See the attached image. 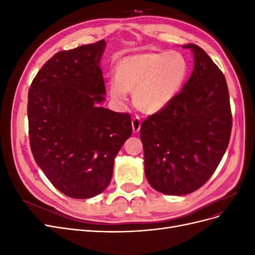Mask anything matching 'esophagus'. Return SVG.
<instances>
[{
  "label": "esophagus",
  "mask_w": 255,
  "mask_h": 255,
  "mask_svg": "<svg viewBox=\"0 0 255 255\" xmlns=\"http://www.w3.org/2000/svg\"><path fill=\"white\" fill-rule=\"evenodd\" d=\"M140 127H141V122L139 120V118H134L132 120V128H133V133H138L140 130Z\"/></svg>",
  "instance_id": "34e87169"
}]
</instances>
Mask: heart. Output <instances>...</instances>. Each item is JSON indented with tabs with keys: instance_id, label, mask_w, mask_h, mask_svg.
<instances>
[{
	"instance_id": "heart-1",
	"label": "heart",
	"mask_w": 255,
	"mask_h": 255,
	"mask_svg": "<svg viewBox=\"0 0 255 255\" xmlns=\"http://www.w3.org/2000/svg\"><path fill=\"white\" fill-rule=\"evenodd\" d=\"M189 71L180 52H145L122 57L116 66V80L109 85L110 96L125 105L128 92L140 112L153 115L165 110L180 94Z\"/></svg>"
}]
</instances>
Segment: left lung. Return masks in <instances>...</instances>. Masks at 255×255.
<instances>
[{"label":"left lung","mask_w":255,"mask_h":255,"mask_svg":"<svg viewBox=\"0 0 255 255\" xmlns=\"http://www.w3.org/2000/svg\"><path fill=\"white\" fill-rule=\"evenodd\" d=\"M182 48L194 55L190 78L140 128L146 180L170 196L190 194L206 183L225 155L232 128L225 75L198 45Z\"/></svg>","instance_id":"8db88e82"}]
</instances>
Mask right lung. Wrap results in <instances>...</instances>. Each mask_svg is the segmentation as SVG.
Returning <instances> with one entry per match:
<instances>
[{
    "label": "right lung",
    "mask_w": 255,
    "mask_h": 255,
    "mask_svg": "<svg viewBox=\"0 0 255 255\" xmlns=\"http://www.w3.org/2000/svg\"><path fill=\"white\" fill-rule=\"evenodd\" d=\"M104 39L58 52L28 91L29 142L54 187L74 199L96 197L112 180L114 161L132 135L128 114L101 107Z\"/></svg>",
    "instance_id": "obj_1"
}]
</instances>
